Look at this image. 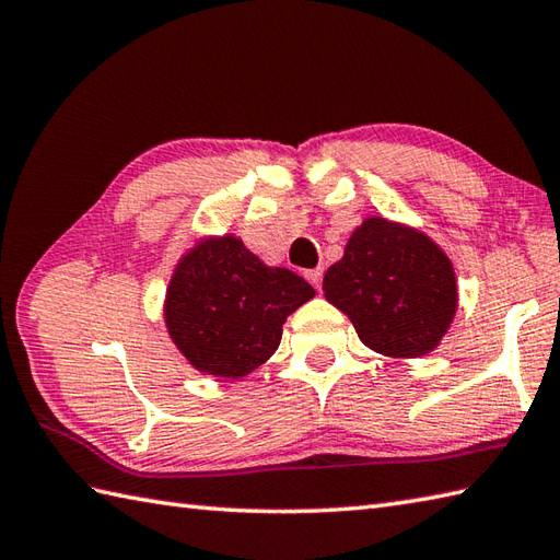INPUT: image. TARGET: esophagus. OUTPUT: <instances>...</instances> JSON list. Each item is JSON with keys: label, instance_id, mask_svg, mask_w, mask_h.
<instances>
[{"label": "esophagus", "instance_id": "34e87169", "mask_svg": "<svg viewBox=\"0 0 560 560\" xmlns=\"http://www.w3.org/2000/svg\"><path fill=\"white\" fill-rule=\"evenodd\" d=\"M304 276H306V280H308V282H312V284H314V288H316V290H320V280H323V268H312V270H306V272H304Z\"/></svg>", "mask_w": 560, "mask_h": 560}]
</instances>
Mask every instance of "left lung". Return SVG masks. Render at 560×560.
Returning a JSON list of instances; mask_svg holds the SVG:
<instances>
[{
    "label": "left lung",
    "instance_id": "1",
    "mask_svg": "<svg viewBox=\"0 0 560 560\" xmlns=\"http://www.w3.org/2000/svg\"><path fill=\"white\" fill-rule=\"evenodd\" d=\"M338 306L371 350L415 359L436 350L457 312L451 258L424 232L385 218H366L345 256L323 278Z\"/></svg>",
    "mask_w": 560,
    "mask_h": 560
}]
</instances>
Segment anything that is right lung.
<instances>
[{"label": "right lung", "mask_w": 560, "mask_h": 560, "mask_svg": "<svg viewBox=\"0 0 560 560\" xmlns=\"http://www.w3.org/2000/svg\"><path fill=\"white\" fill-rule=\"evenodd\" d=\"M312 284L288 268H270L242 240H201L172 272L165 326L194 369L242 378L278 350L282 323L312 300Z\"/></svg>", "instance_id": "1"}]
</instances>
